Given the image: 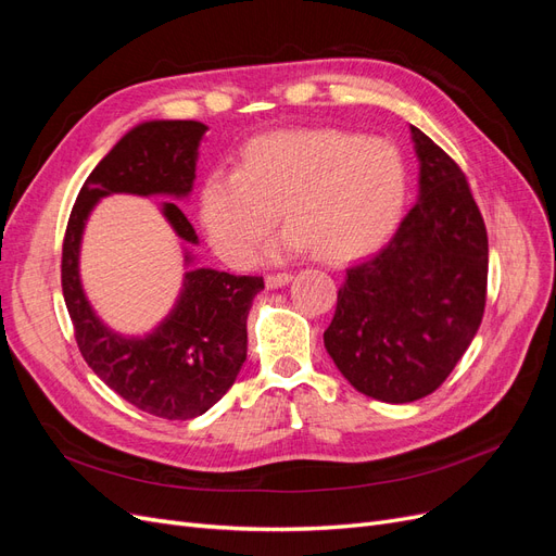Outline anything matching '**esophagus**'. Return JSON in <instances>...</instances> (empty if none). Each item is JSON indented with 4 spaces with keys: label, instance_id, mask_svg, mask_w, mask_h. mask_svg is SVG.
Here are the masks:
<instances>
[{
    "label": "esophagus",
    "instance_id": "1",
    "mask_svg": "<svg viewBox=\"0 0 556 556\" xmlns=\"http://www.w3.org/2000/svg\"><path fill=\"white\" fill-rule=\"evenodd\" d=\"M292 280V274H268L266 276V285H268V288H282V285H288Z\"/></svg>",
    "mask_w": 556,
    "mask_h": 556
}]
</instances>
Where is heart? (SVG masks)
I'll use <instances>...</instances> for the list:
<instances>
[{
  "label": "heart",
  "instance_id": "heart-1",
  "mask_svg": "<svg viewBox=\"0 0 556 556\" xmlns=\"http://www.w3.org/2000/svg\"><path fill=\"white\" fill-rule=\"evenodd\" d=\"M408 194L399 148L341 129L274 131L245 143L239 169H215L199 217L217 255L248 266L278 215L290 229L268 255L315 250L323 260L364 255L390 237Z\"/></svg>",
  "mask_w": 556,
  "mask_h": 556
}]
</instances>
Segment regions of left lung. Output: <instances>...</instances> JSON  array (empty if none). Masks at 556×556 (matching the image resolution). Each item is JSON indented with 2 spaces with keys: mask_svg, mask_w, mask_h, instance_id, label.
Returning a JSON list of instances; mask_svg holds the SVG:
<instances>
[{
  "mask_svg": "<svg viewBox=\"0 0 556 556\" xmlns=\"http://www.w3.org/2000/svg\"><path fill=\"white\" fill-rule=\"evenodd\" d=\"M419 199L392 241L345 268L325 348L357 392L408 403L439 390L482 323L486 229L466 174L410 127Z\"/></svg>",
  "mask_w": 556,
  "mask_h": 556,
  "instance_id": "1",
  "label": "left lung"
}]
</instances>
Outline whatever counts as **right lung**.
<instances>
[{
	"label": "right lung",
	"instance_id": "obj_1",
	"mask_svg": "<svg viewBox=\"0 0 556 556\" xmlns=\"http://www.w3.org/2000/svg\"><path fill=\"white\" fill-rule=\"evenodd\" d=\"M206 129L197 121H153L127 131L83 182L62 243V294L83 359L115 394L164 419L204 415L227 394L245 362V319L264 278L194 268L185 274L172 315L143 339H125L104 327L83 294L78 248L88 215L102 197H188ZM162 211L182 241L197 243L194 227L176 204H164Z\"/></svg>",
	"mask_w": 556,
	"mask_h": 556
}]
</instances>
